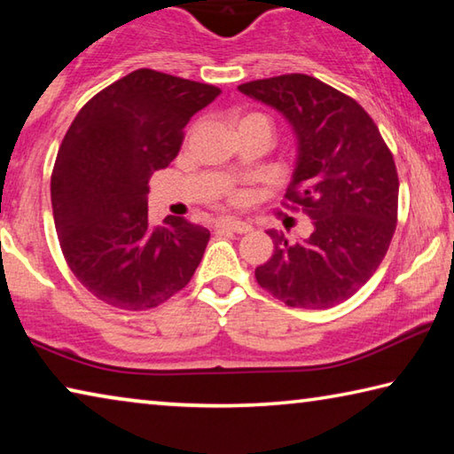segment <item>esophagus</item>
<instances>
[{"label": "esophagus", "instance_id": "esophagus-1", "mask_svg": "<svg viewBox=\"0 0 454 454\" xmlns=\"http://www.w3.org/2000/svg\"><path fill=\"white\" fill-rule=\"evenodd\" d=\"M216 228L230 230V232H236V234H246V232H250V230H252V226L248 224V222L234 220V218H220L216 222Z\"/></svg>", "mask_w": 454, "mask_h": 454}]
</instances>
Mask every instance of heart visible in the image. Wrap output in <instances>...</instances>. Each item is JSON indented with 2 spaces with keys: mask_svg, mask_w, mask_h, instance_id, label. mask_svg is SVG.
I'll return each mask as SVG.
<instances>
[{
  "mask_svg": "<svg viewBox=\"0 0 454 454\" xmlns=\"http://www.w3.org/2000/svg\"><path fill=\"white\" fill-rule=\"evenodd\" d=\"M258 116H260V114H250V116H246V118H258ZM246 118H244V120H246ZM260 118H264V116H260Z\"/></svg>",
  "mask_w": 454,
  "mask_h": 454,
  "instance_id": "1",
  "label": "heart"
}]
</instances>
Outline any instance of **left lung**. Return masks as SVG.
Wrapping results in <instances>:
<instances>
[{
	"label": "left lung",
	"mask_w": 454,
	"mask_h": 454,
	"mask_svg": "<svg viewBox=\"0 0 454 454\" xmlns=\"http://www.w3.org/2000/svg\"><path fill=\"white\" fill-rule=\"evenodd\" d=\"M274 107L296 136V164L284 198L312 220L301 242L268 230L272 258L260 286L294 309H330L355 294L387 254L396 228L393 153L355 99L312 75L286 74L238 86Z\"/></svg>",
	"instance_id": "1"
}]
</instances>
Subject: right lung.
I'll use <instances>...</instances> for the list:
<instances>
[{
  "label": "right lung",
  "mask_w": 454,
  "mask_h": 454,
  "mask_svg": "<svg viewBox=\"0 0 454 454\" xmlns=\"http://www.w3.org/2000/svg\"><path fill=\"white\" fill-rule=\"evenodd\" d=\"M218 94L144 67L96 94L72 121L51 174L53 222L67 266L98 301L153 309L194 276L210 232L176 216L152 228L148 182Z\"/></svg>",
  "instance_id": "right-lung-1"
}]
</instances>
